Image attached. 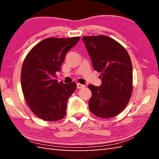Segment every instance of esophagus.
<instances>
[{
  "label": "esophagus",
  "mask_w": 159,
  "mask_h": 159,
  "mask_svg": "<svg viewBox=\"0 0 159 159\" xmlns=\"http://www.w3.org/2000/svg\"><path fill=\"white\" fill-rule=\"evenodd\" d=\"M85 87V85H82V84H80V83H77V88H79V89H80V88H83Z\"/></svg>",
  "instance_id": "1"
}]
</instances>
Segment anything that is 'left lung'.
<instances>
[{"label":"left lung","mask_w":159,"mask_h":159,"mask_svg":"<svg viewBox=\"0 0 159 159\" xmlns=\"http://www.w3.org/2000/svg\"><path fill=\"white\" fill-rule=\"evenodd\" d=\"M95 71L100 73L99 87L90 84V111L102 118L120 114L128 105L133 92V66L124 47L109 36L82 38Z\"/></svg>","instance_id":"1"}]
</instances>
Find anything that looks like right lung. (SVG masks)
I'll return each mask as SVG.
<instances>
[{"mask_svg":"<svg viewBox=\"0 0 159 159\" xmlns=\"http://www.w3.org/2000/svg\"><path fill=\"white\" fill-rule=\"evenodd\" d=\"M80 40L48 38L32 48L21 67V84L25 100L34 114L47 121H56L66 115L67 100L76 88L72 82L56 80L66 52Z\"/></svg>","mask_w":159,"mask_h":159,"instance_id":"obj_1","label":"right lung"}]
</instances>
